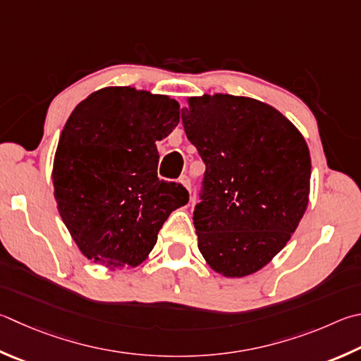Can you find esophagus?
I'll return each mask as SVG.
<instances>
[{"instance_id": "obj_1", "label": "esophagus", "mask_w": 361, "mask_h": 361, "mask_svg": "<svg viewBox=\"0 0 361 361\" xmlns=\"http://www.w3.org/2000/svg\"><path fill=\"white\" fill-rule=\"evenodd\" d=\"M180 181L183 183V186H185L189 192H191V180H189L188 175H181L180 176Z\"/></svg>"}]
</instances>
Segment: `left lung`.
<instances>
[{
  "label": "left lung",
  "mask_w": 361,
  "mask_h": 361,
  "mask_svg": "<svg viewBox=\"0 0 361 361\" xmlns=\"http://www.w3.org/2000/svg\"><path fill=\"white\" fill-rule=\"evenodd\" d=\"M181 121L205 164L192 218L202 255L227 278L260 270L306 212L303 135L276 109L232 94L191 97Z\"/></svg>",
  "instance_id": "obj_1"
}]
</instances>
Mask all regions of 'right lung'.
I'll list each match as a JSON object with an SVG mask.
<instances>
[{
    "label": "right lung",
    "mask_w": 361,
    "mask_h": 361,
    "mask_svg": "<svg viewBox=\"0 0 361 361\" xmlns=\"http://www.w3.org/2000/svg\"><path fill=\"white\" fill-rule=\"evenodd\" d=\"M178 109L167 96L115 87L71 114L51 176L61 219L88 259L139 265L169 214L188 203L181 183L158 178L156 142L178 124Z\"/></svg>",
    "instance_id": "1"
}]
</instances>
